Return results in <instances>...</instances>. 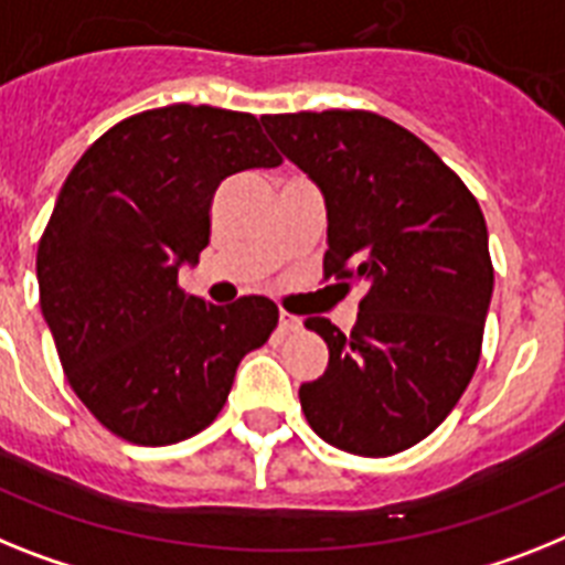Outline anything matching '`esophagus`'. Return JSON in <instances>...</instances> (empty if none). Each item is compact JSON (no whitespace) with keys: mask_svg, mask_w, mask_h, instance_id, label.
<instances>
[{"mask_svg":"<svg viewBox=\"0 0 565 565\" xmlns=\"http://www.w3.org/2000/svg\"><path fill=\"white\" fill-rule=\"evenodd\" d=\"M278 327H281L284 333H292V330H298V327H301V319H298V316H292L290 310H281L278 312Z\"/></svg>","mask_w":565,"mask_h":565,"instance_id":"34e87169","label":"esophagus"}]
</instances>
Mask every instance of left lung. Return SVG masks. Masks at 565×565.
<instances>
[{"mask_svg": "<svg viewBox=\"0 0 565 565\" xmlns=\"http://www.w3.org/2000/svg\"><path fill=\"white\" fill-rule=\"evenodd\" d=\"M260 122L324 192V281L364 284L350 333L321 316L305 321L330 364L301 385V411L339 451H407L443 425L480 362L494 290L480 203L428 143L382 114L330 108Z\"/></svg>", "mask_w": 565, "mask_h": 565, "instance_id": "8db88e82", "label": "left lung"}]
</instances>
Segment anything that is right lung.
I'll use <instances>...</instances> for the list:
<instances>
[{
  "label": "right lung",
  "mask_w": 565,
  "mask_h": 565,
  "mask_svg": "<svg viewBox=\"0 0 565 565\" xmlns=\"http://www.w3.org/2000/svg\"><path fill=\"white\" fill-rule=\"evenodd\" d=\"M281 163L253 114L149 108L88 146L36 249L40 307L71 391L126 443H183L210 428L241 359L278 327L244 296L215 307L178 284L210 244L221 180Z\"/></svg>",
  "instance_id": "obj_1"
}]
</instances>
